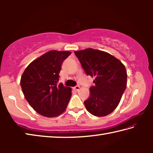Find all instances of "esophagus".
<instances>
[{
  "mask_svg": "<svg viewBox=\"0 0 153 153\" xmlns=\"http://www.w3.org/2000/svg\"><path fill=\"white\" fill-rule=\"evenodd\" d=\"M79 88H80V87H79V86H75V87L74 88V89L75 90H76V91H79Z\"/></svg>",
  "mask_w": 153,
  "mask_h": 153,
  "instance_id": "34e87169",
  "label": "esophagus"
}]
</instances>
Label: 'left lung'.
Masks as SVG:
<instances>
[{"label": "left lung", "mask_w": 153, "mask_h": 153, "mask_svg": "<svg viewBox=\"0 0 153 153\" xmlns=\"http://www.w3.org/2000/svg\"><path fill=\"white\" fill-rule=\"evenodd\" d=\"M88 76L94 77V86L84 101L87 111L97 117L112 113L120 103L127 86L124 65L107 52L91 48L74 52Z\"/></svg>", "instance_id": "left-lung-1"}]
</instances>
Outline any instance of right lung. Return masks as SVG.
<instances>
[{"label":"right lung","instance_id":"1","mask_svg":"<svg viewBox=\"0 0 153 153\" xmlns=\"http://www.w3.org/2000/svg\"><path fill=\"white\" fill-rule=\"evenodd\" d=\"M69 51L52 50L28 65L21 77L20 84L28 103L41 115L55 117L61 115L71 97V88L57 85L63 61Z\"/></svg>","mask_w":153,"mask_h":153}]
</instances>
